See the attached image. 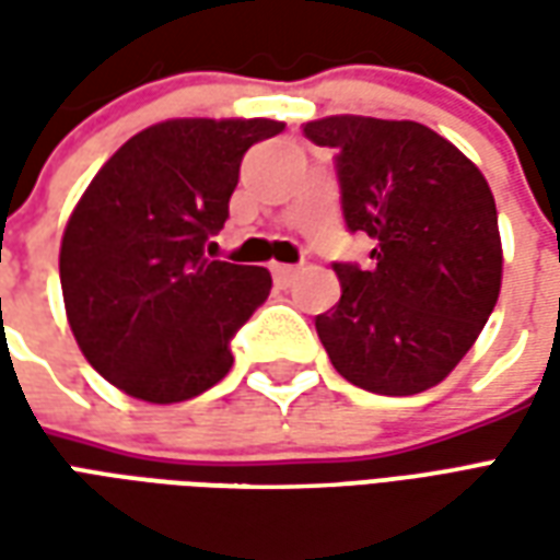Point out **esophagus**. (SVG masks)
Returning a JSON list of instances; mask_svg holds the SVG:
<instances>
[{
  "mask_svg": "<svg viewBox=\"0 0 560 560\" xmlns=\"http://www.w3.org/2000/svg\"><path fill=\"white\" fill-rule=\"evenodd\" d=\"M272 276H276L279 284H291L293 276H296V267H291V264H272Z\"/></svg>",
  "mask_w": 560,
  "mask_h": 560,
  "instance_id": "1",
  "label": "esophagus"
}]
</instances>
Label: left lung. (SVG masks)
I'll return each instance as SVG.
<instances>
[{
  "instance_id": "1",
  "label": "left lung",
  "mask_w": 560,
  "mask_h": 560,
  "mask_svg": "<svg viewBox=\"0 0 560 560\" xmlns=\"http://www.w3.org/2000/svg\"><path fill=\"white\" fill-rule=\"evenodd\" d=\"M303 131L339 152L345 221L377 243L372 269L336 264L341 300L315 317L329 363L377 396L441 384L501 293L492 188L465 152L411 119L339 114Z\"/></svg>"
}]
</instances>
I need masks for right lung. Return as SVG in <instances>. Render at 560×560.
Instances as JSON below:
<instances>
[{
    "label": "right lung",
    "instance_id": "obj_1",
    "mask_svg": "<svg viewBox=\"0 0 560 560\" xmlns=\"http://www.w3.org/2000/svg\"><path fill=\"white\" fill-rule=\"evenodd\" d=\"M276 119H167L116 149L62 233L71 332L131 399L173 405L231 372V339L272 288L264 267L203 257L228 219L240 161Z\"/></svg>",
    "mask_w": 560,
    "mask_h": 560
}]
</instances>
